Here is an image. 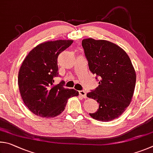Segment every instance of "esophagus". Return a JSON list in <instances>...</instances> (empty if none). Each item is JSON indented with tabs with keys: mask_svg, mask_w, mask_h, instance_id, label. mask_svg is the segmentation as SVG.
Masks as SVG:
<instances>
[{
	"mask_svg": "<svg viewBox=\"0 0 153 153\" xmlns=\"http://www.w3.org/2000/svg\"><path fill=\"white\" fill-rule=\"evenodd\" d=\"M79 95H81L82 97H83V98H86L87 97L86 92H85V91H79Z\"/></svg>",
	"mask_w": 153,
	"mask_h": 153,
	"instance_id": "1",
	"label": "esophagus"
}]
</instances>
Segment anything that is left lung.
<instances>
[{"label":"left lung","mask_w":153,"mask_h":153,"mask_svg":"<svg viewBox=\"0 0 153 153\" xmlns=\"http://www.w3.org/2000/svg\"><path fill=\"white\" fill-rule=\"evenodd\" d=\"M90 71L99 85L88 93V97L100 104L93 118L108 122L117 118L129 106L134 91L136 76L126 52L107 40L92 38L82 41Z\"/></svg>","instance_id":"obj_1"}]
</instances>
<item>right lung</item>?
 I'll return each mask as SVG.
<instances>
[{
    "mask_svg": "<svg viewBox=\"0 0 153 153\" xmlns=\"http://www.w3.org/2000/svg\"><path fill=\"white\" fill-rule=\"evenodd\" d=\"M72 42L60 39L42 43L21 64L18 74L20 94L27 108L37 116H57L64 110L68 98L79 95L77 91L64 88L63 81L53 84V78L59 75L58 56Z\"/></svg>",
    "mask_w": 153,
    "mask_h": 153,
    "instance_id": "1",
    "label": "right lung"
}]
</instances>
